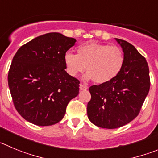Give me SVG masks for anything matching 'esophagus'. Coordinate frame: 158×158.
Segmentation results:
<instances>
[{
	"mask_svg": "<svg viewBox=\"0 0 158 158\" xmlns=\"http://www.w3.org/2000/svg\"><path fill=\"white\" fill-rule=\"evenodd\" d=\"M79 89H80L81 90H85V89H87L88 87L86 86V85H84V84H82V83H80L79 84Z\"/></svg>",
	"mask_w": 158,
	"mask_h": 158,
	"instance_id": "obj_1",
	"label": "esophagus"
}]
</instances>
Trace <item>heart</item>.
I'll return each mask as SVG.
<instances>
[{"label": "heart", "mask_w": 158, "mask_h": 158, "mask_svg": "<svg viewBox=\"0 0 158 158\" xmlns=\"http://www.w3.org/2000/svg\"><path fill=\"white\" fill-rule=\"evenodd\" d=\"M77 54L66 52L64 56L66 71L70 76L87 71L86 79H93L102 84L112 80L120 73L125 62V54L120 47L90 42L79 46Z\"/></svg>", "instance_id": "1"}]
</instances>
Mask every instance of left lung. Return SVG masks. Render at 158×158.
I'll use <instances>...</instances> for the list:
<instances>
[{"label":"left lung","instance_id":"obj_1","mask_svg":"<svg viewBox=\"0 0 158 158\" xmlns=\"http://www.w3.org/2000/svg\"><path fill=\"white\" fill-rule=\"evenodd\" d=\"M116 40L125 54L122 71L110 82L89 88L88 118L95 126L104 129L122 127L137 117L150 86L145 57L127 41Z\"/></svg>","mask_w":158,"mask_h":158}]
</instances>
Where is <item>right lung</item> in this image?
Listing matches in <instances>:
<instances>
[{
	"mask_svg": "<svg viewBox=\"0 0 158 158\" xmlns=\"http://www.w3.org/2000/svg\"><path fill=\"white\" fill-rule=\"evenodd\" d=\"M76 41L49 32L23 45L15 54L8 86L15 107L26 121L39 126L57 123L69 101L79 94V81L66 72L64 61Z\"/></svg>",
	"mask_w": 158,
	"mask_h": 158,
	"instance_id": "add662e5",
	"label": "right lung"
}]
</instances>
